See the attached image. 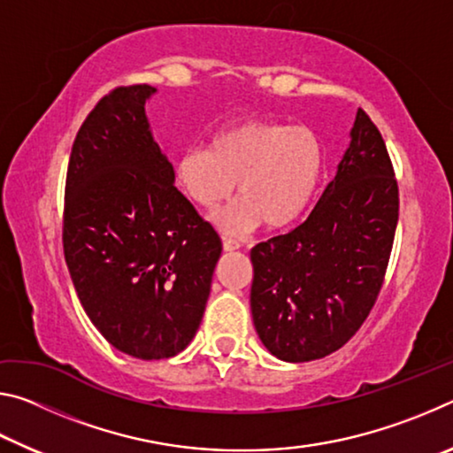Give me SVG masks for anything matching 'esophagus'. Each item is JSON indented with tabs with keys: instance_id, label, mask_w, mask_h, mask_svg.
<instances>
[{
	"instance_id": "esophagus-1",
	"label": "esophagus",
	"mask_w": 453,
	"mask_h": 453,
	"mask_svg": "<svg viewBox=\"0 0 453 453\" xmlns=\"http://www.w3.org/2000/svg\"><path fill=\"white\" fill-rule=\"evenodd\" d=\"M224 250H226V251L240 250V242H237V240H232V237H224Z\"/></svg>"
}]
</instances>
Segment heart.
<instances>
[{"mask_svg":"<svg viewBox=\"0 0 453 453\" xmlns=\"http://www.w3.org/2000/svg\"><path fill=\"white\" fill-rule=\"evenodd\" d=\"M173 170L183 194L205 210L232 196L237 183L240 197L213 213L219 232L240 235L262 221L281 229L308 208L321 173V148L308 127L245 119L213 145L183 151Z\"/></svg>","mask_w":453,"mask_h":453,"instance_id":"obj_1","label":"heart"}]
</instances>
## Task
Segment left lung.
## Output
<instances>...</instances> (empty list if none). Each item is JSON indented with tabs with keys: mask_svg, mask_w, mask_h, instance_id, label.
<instances>
[{
	"mask_svg": "<svg viewBox=\"0 0 453 453\" xmlns=\"http://www.w3.org/2000/svg\"><path fill=\"white\" fill-rule=\"evenodd\" d=\"M349 148L308 219L251 250V316L272 356L311 362L370 316L392 254L400 194L380 129L359 107Z\"/></svg>",
	"mask_w": 453,
	"mask_h": 453,
	"instance_id": "1",
	"label": "left lung"
}]
</instances>
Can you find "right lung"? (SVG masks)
Here are the masks:
<instances>
[{
  "mask_svg": "<svg viewBox=\"0 0 453 453\" xmlns=\"http://www.w3.org/2000/svg\"><path fill=\"white\" fill-rule=\"evenodd\" d=\"M151 86L116 88L75 135L64 254L91 324L137 359L178 356L210 297L221 240L173 186L145 118Z\"/></svg>",
  "mask_w": 453,
  "mask_h": 453,
  "instance_id": "1",
  "label": "right lung"
}]
</instances>
